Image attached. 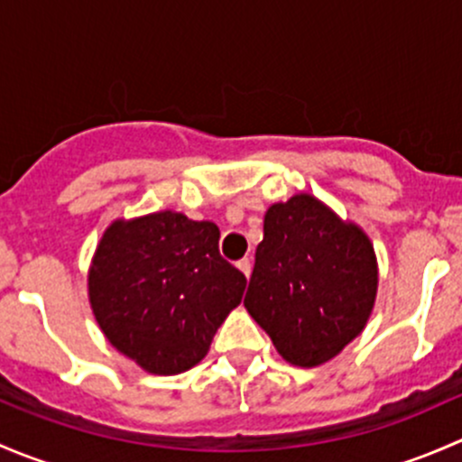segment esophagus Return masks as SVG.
Wrapping results in <instances>:
<instances>
[{
	"label": "esophagus",
	"instance_id": "1",
	"mask_svg": "<svg viewBox=\"0 0 462 462\" xmlns=\"http://www.w3.org/2000/svg\"><path fill=\"white\" fill-rule=\"evenodd\" d=\"M236 265H239V270L245 274V277H250V273H253V261H250L248 257H244Z\"/></svg>",
	"mask_w": 462,
	"mask_h": 462
}]
</instances>
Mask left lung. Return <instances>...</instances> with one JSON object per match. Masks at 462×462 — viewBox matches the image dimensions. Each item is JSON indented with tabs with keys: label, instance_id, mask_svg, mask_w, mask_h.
Returning a JSON list of instances; mask_svg holds the SVG:
<instances>
[{
	"label": "left lung",
	"instance_id": "obj_1",
	"mask_svg": "<svg viewBox=\"0 0 462 462\" xmlns=\"http://www.w3.org/2000/svg\"><path fill=\"white\" fill-rule=\"evenodd\" d=\"M375 291L374 245L360 227L309 194L265 212L244 304L283 360L318 366L337 356L365 328Z\"/></svg>",
	"mask_w": 462,
	"mask_h": 462
}]
</instances>
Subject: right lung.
<instances>
[{"label": "right lung", "mask_w": 462, "mask_h": 462, "mask_svg": "<svg viewBox=\"0 0 462 462\" xmlns=\"http://www.w3.org/2000/svg\"><path fill=\"white\" fill-rule=\"evenodd\" d=\"M218 227L179 212L116 221L88 273L102 333L144 371L174 375L203 360L241 304L245 274L218 253Z\"/></svg>", "instance_id": "add662e5"}]
</instances>
